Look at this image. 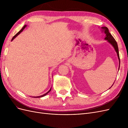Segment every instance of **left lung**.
I'll return each instance as SVG.
<instances>
[{"label": "left lung", "instance_id": "obj_1", "mask_svg": "<svg viewBox=\"0 0 128 128\" xmlns=\"http://www.w3.org/2000/svg\"><path fill=\"white\" fill-rule=\"evenodd\" d=\"M101 28L102 29V32H104V34H106V37L104 38V40H107L112 46H113L115 50V51L117 53V55H118V60H119V68H118V70H119L120 65V59L118 48L117 42H116L114 37L112 36V34H110V32H109V30H108V29L107 28L106 26H103V27H102ZM113 84H114V83H113ZM113 85H112V86H113Z\"/></svg>", "mask_w": 128, "mask_h": 128}]
</instances>
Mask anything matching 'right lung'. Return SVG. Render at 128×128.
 <instances>
[{"instance_id":"obj_1","label":"right lung","mask_w":128,"mask_h":128,"mask_svg":"<svg viewBox=\"0 0 128 128\" xmlns=\"http://www.w3.org/2000/svg\"><path fill=\"white\" fill-rule=\"evenodd\" d=\"M26 25H24V26L23 27V28H22L21 29V30H20V31H19V32H18V33H17L16 34H15V36H14V37L12 38V40H13L14 39V38H15V37H17V36H18V34H20V33H21V32H22V31L24 30V29L26 28ZM51 88H50V90H49V91H48V92H46L45 94H43V95H42V96H32V97H33V98H40V97H42V96H45L46 94H48V93L49 92L51 91Z\"/></svg>"}]
</instances>
